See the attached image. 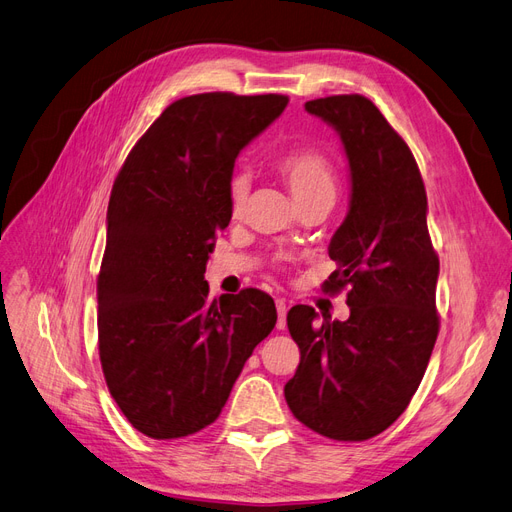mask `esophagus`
Masks as SVG:
<instances>
[{
    "instance_id": "esophagus-1",
    "label": "esophagus",
    "mask_w": 512,
    "mask_h": 512,
    "mask_svg": "<svg viewBox=\"0 0 512 512\" xmlns=\"http://www.w3.org/2000/svg\"><path fill=\"white\" fill-rule=\"evenodd\" d=\"M276 310H278V321H276V327L278 329H285V325H287V304H285V300H276Z\"/></svg>"
}]
</instances>
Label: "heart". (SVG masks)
<instances>
[{
	"instance_id": "1",
	"label": "heart",
	"mask_w": 512,
	"mask_h": 512,
	"mask_svg": "<svg viewBox=\"0 0 512 512\" xmlns=\"http://www.w3.org/2000/svg\"><path fill=\"white\" fill-rule=\"evenodd\" d=\"M274 170L302 206L312 202H334L336 195V168L332 159L315 146H295L280 153L274 159ZM229 210L234 217L242 212L249 197V180L246 176H234L229 183Z\"/></svg>"
}]
</instances>
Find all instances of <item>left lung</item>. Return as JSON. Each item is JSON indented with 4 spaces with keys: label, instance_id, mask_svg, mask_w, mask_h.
I'll return each instance as SVG.
<instances>
[{
    "label": "left lung",
    "instance_id": "left-lung-1",
    "mask_svg": "<svg viewBox=\"0 0 512 512\" xmlns=\"http://www.w3.org/2000/svg\"><path fill=\"white\" fill-rule=\"evenodd\" d=\"M306 110L338 131L349 159V212L329 242L338 270L323 291L349 289L351 315L317 323L315 308L289 310L300 366L285 400L312 432L361 442L402 415L425 374L440 325V261L417 161L381 110L357 93L321 97Z\"/></svg>",
    "mask_w": 512,
    "mask_h": 512
}]
</instances>
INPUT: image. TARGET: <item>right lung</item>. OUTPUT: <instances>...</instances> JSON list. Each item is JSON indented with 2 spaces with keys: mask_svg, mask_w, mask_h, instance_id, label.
I'll return each mask as SVG.
<instances>
[{
  "mask_svg": "<svg viewBox=\"0 0 512 512\" xmlns=\"http://www.w3.org/2000/svg\"><path fill=\"white\" fill-rule=\"evenodd\" d=\"M287 102L221 91L176 100L114 178L97 276L100 361L114 402L148 438H185L217 421L276 325L268 293L210 302L204 272L232 219L236 157Z\"/></svg>",
  "mask_w": 512,
  "mask_h": 512,
  "instance_id": "add662e5",
  "label": "right lung"
}]
</instances>
